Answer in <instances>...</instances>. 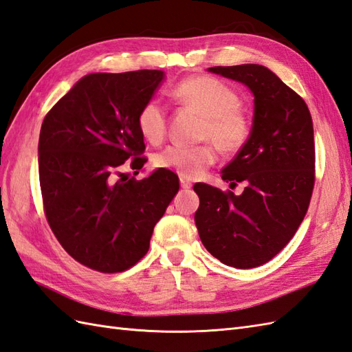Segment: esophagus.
I'll use <instances>...</instances> for the list:
<instances>
[{"instance_id": "34e87169", "label": "esophagus", "mask_w": 352, "mask_h": 352, "mask_svg": "<svg viewBox=\"0 0 352 352\" xmlns=\"http://www.w3.org/2000/svg\"><path fill=\"white\" fill-rule=\"evenodd\" d=\"M179 184H182L183 189H190V187H192V183L187 178H184V177L179 178Z\"/></svg>"}]
</instances>
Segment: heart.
<instances>
[{"mask_svg": "<svg viewBox=\"0 0 352 352\" xmlns=\"http://www.w3.org/2000/svg\"><path fill=\"white\" fill-rule=\"evenodd\" d=\"M170 96L184 108L204 117L201 139L210 142L199 146L169 145L156 154L154 165L174 170L184 178L199 177L217 159V148L225 154L241 151L250 139L252 122L240 108V96L223 80L207 75L189 76L170 89ZM168 112L157 99L146 100L138 112L136 124L145 141L159 144L166 133Z\"/></svg>", "mask_w": 352, "mask_h": 352, "instance_id": "1", "label": "heart"}]
</instances>
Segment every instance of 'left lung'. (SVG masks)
Wrapping results in <instances>:
<instances>
[{"label": "left lung", "mask_w": 352, "mask_h": 352, "mask_svg": "<svg viewBox=\"0 0 352 352\" xmlns=\"http://www.w3.org/2000/svg\"><path fill=\"white\" fill-rule=\"evenodd\" d=\"M255 96L249 142L222 170L231 190L196 183L201 241L220 263L253 268L273 259L297 232L315 184L314 122L306 102L259 64L210 67Z\"/></svg>", "instance_id": "1"}]
</instances>
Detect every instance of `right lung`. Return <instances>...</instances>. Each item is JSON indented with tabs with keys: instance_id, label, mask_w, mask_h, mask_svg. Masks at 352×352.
Wrapping results in <instances>:
<instances>
[{
	"instance_id": "right-lung-1",
	"label": "right lung",
	"mask_w": 352,
	"mask_h": 352,
	"mask_svg": "<svg viewBox=\"0 0 352 352\" xmlns=\"http://www.w3.org/2000/svg\"><path fill=\"white\" fill-rule=\"evenodd\" d=\"M165 73H91L46 113L38 138L43 208L69 255L100 273H120L148 252L153 230L179 189L157 169L136 179L122 168L146 159L138 112Z\"/></svg>"
}]
</instances>
